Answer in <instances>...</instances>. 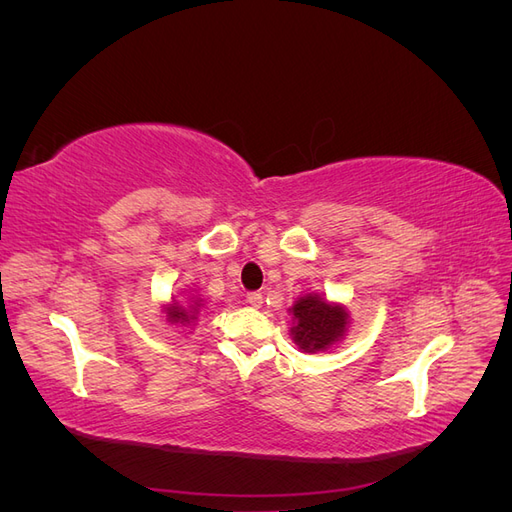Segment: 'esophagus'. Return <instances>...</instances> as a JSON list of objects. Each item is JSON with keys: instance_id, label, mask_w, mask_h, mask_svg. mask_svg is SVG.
Wrapping results in <instances>:
<instances>
[{"instance_id": "1", "label": "esophagus", "mask_w": 512, "mask_h": 512, "mask_svg": "<svg viewBox=\"0 0 512 512\" xmlns=\"http://www.w3.org/2000/svg\"><path fill=\"white\" fill-rule=\"evenodd\" d=\"M247 303L252 307H260L262 305V292H250L247 294Z\"/></svg>"}]
</instances>
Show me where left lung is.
I'll list each match as a JSON object with an SVG mask.
<instances>
[{"mask_svg": "<svg viewBox=\"0 0 512 512\" xmlns=\"http://www.w3.org/2000/svg\"><path fill=\"white\" fill-rule=\"evenodd\" d=\"M292 339L303 352L327 350L344 339L348 312L344 305L324 301L318 294H305L292 305Z\"/></svg>", "mask_w": 512, "mask_h": 512, "instance_id": "1", "label": "left lung"}]
</instances>
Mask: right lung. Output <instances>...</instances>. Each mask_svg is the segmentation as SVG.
Here are the masks:
<instances>
[{
	"label": "right lung",
	"instance_id": "add662e5",
	"mask_svg": "<svg viewBox=\"0 0 512 512\" xmlns=\"http://www.w3.org/2000/svg\"><path fill=\"white\" fill-rule=\"evenodd\" d=\"M198 307H200V301H194V305L190 307H183L179 303H170L168 307H164L166 312V320L168 322H175V324H190V322H196V316H198Z\"/></svg>",
	"mask_w": 512,
	"mask_h": 512
}]
</instances>
